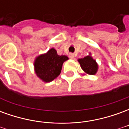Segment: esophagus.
I'll return each instance as SVG.
<instances>
[{
	"label": "esophagus",
	"instance_id": "1",
	"mask_svg": "<svg viewBox=\"0 0 129 129\" xmlns=\"http://www.w3.org/2000/svg\"><path fill=\"white\" fill-rule=\"evenodd\" d=\"M69 57H70V59H73L75 58V55H74L73 54H69Z\"/></svg>",
	"mask_w": 129,
	"mask_h": 129
}]
</instances>
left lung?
Here are the masks:
<instances>
[{
  "mask_svg": "<svg viewBox=\"0 0 129 129\" xmlns=\"http://www.w3.org/2000/svg\"><path fill=\"white\" fill-rule=\"evenodd\" d=\"M79 63H80L81 68L86 74L94 75L96 74L98 70V65L95 59H92L90 54L88 56H85L84 58L78 59Z\"/></svg>",
  "mask_w": 129,
  "mask_h": 129,
  "instance_id": "8db88e82",
  "label": "left lung"
}]
</instances>
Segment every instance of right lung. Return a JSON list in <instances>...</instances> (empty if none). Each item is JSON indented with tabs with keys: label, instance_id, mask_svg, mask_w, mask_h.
Returning a JSON list of instances; mask_svg holds the SVG:
<instances>
[{
	"label": "right lung",
	"instance_id": "obj_1",
	"mask_svg": "<svg viewBox=\"0 0 129 129\" xmlns=\"http://www.w3.org/2000/svg\"><path fill=\"white\" fill-rule=\"evenodd\" d=\"M68 57L66 55H58L56 50L51 48L47 53L37 56L34 63L35 73L43 81H53L60 75L63 62Z\"/></svg>",
	"mask_w": 129,
	"mask_h": 129
}]
</instances>
